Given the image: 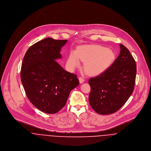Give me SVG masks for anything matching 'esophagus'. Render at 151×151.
I'll return each instance as SVG.
<instances>
[{
  "label": "esophagus",
  "instance_id": "1",
  "mask_svg": "<svg viewBox=\"0 0 151 151\" xmlns=\"http://www.w3.org/2000/svg\"><path fill=\"white\" fill-rule=\"evenodd\" d=\"M78 80H79L80 83H83L84 81V79L83 77H79Z\"/></svg>",
  "mask_w": 151,
  "mask_h": 151
}]
</instances>
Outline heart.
<instances>
[{
  "mask_svg": "<svg viewBox=\"0 0 151 151\" xmlns=\"http://www.w3.org/2000/svg\"><path fill=\"white\" fill-rule=\"evenodd\" d=\"M112 50L98 45L79 46L76 52L70 53L68 63L71 67H77L80 61L84 63V70L89 75H97L109 68L115 59Z\"/></svg>",
  "mask_w": 151,
  "mask_h": 151,
  "instance_id": "b5f03b06",
  "label": "heart"
}]
</instances>
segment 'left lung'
<instances>
[{"label":"left lung","mask_w":151,"mask_h":151,"mask_svg":"<svg viewBox=\"0 0 151 151\" xmlns=\"http://www.w3.org/2000/svg\"><path fill=\"white\" fill-rule=\"evenodd\" d=\"M120 53L104 73L90 78V106L97 113L108 115L121 108L132 94L135 84L136 64L128 49L120 44Z\"/></svg>","instance_id":"left-lung-1"}]
</instances>
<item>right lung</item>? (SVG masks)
I'll use <instances>...</instances> for the list:
<instances>
[{
  "mask_svg": "<svg viewBox=\"0 0 151 151\" xmlns=\"http://www.w3.org/2000/svg\"><path fill=\"white\" fill-rule=\"evenodd\" d=\"M67 40L46 38L30 46L23 58L21 80L27 98L40 111L55 114L66 104L70 93L79 84L55 60L61 59Z\"/></svg>",
  "mask_w": 151,
  "mask_h": 151,
  "instance_id": "right-lung-1",
  "label": "right lung"
}]
</instances>
